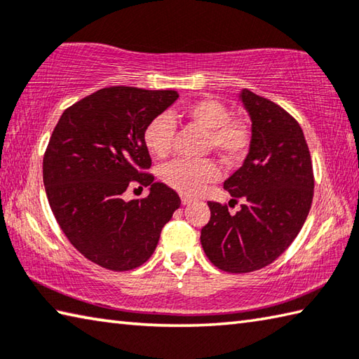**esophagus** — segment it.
<instances>
[{
    "label": "esophagus",
    "instance_id": "34e87169",
    "mask_svg": "<svg viewBox=\"0 0 359 359\" xmlns=\"http://www.w3.org/2000/svg\"><path fill=\"white\" fill-rule=\"evenodd\" d=\"M180 199H182V204H184V205L191 204V199L188 198V196H180Z\"/></svg>",
    "mask_w": 359,
    "mask_h": 359
}]
</instances>
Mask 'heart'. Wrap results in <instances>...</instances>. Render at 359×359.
Listing matches in <instances>:
<instances>
[{
	"label": "heart",
	"instance_id": "b5f03b06",
	"mask_svg": "<svg viewBox=\"0 0 359 359\" xmlns=\"http://www.w3.org/2000/svg\"><path fill=\"white\" fill-rule=\"evenodd\" d=\"M187 119L208 132V147L221 158L233 163L245 157L250 147V130L240 119H232L229 109L215 99H199L184 109ZM175 126L168 114H160L147 123L142 141L155 158H165L171 152ZM161 180L182 194L199 193L219 177V169L212 160H174L161 168Z\"/></svg>",
	"mask_w": 359,
	"mask_h": 359
}]
</instances>
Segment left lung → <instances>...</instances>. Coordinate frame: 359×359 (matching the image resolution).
I'll return each instance as SVG.
<instances>
[{
	"instance_id": "left-lung-1",
	"label": "left lung",
	"mask_w": 359,
	"mask_h": 359,
	"mask_svg": "<svg viewBox=\"0 0 359 359\" xmlns=\"http://www.w3.org/2000/svg\"><path fill=\"white\" fill-rule=\"evenodd\" d=\"M251 119V141L243 165L224 180L233 202H208L210 221L202 227L201 245L219 270L250 273L276 260L295 240L308 217L314 174L302 127L276 103L242 89Z\"/></svg>"
}]
</instances>
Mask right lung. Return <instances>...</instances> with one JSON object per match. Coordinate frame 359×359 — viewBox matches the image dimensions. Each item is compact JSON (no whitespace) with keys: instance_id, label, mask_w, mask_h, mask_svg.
<instances>
[{"instance_id":"1","label":"right lung","mask_w":359,"mask_h":359,"mask_svg":"<svg viewBox=\"0 0 359 359\" xmlns=\"http://www.w3.org/2000/svg\"><path fill=\"white\" fill-rule=\"evenodd\" d=\"M177 90L113 86L84 97L62 113L43 157L51 212L69 242L90 262L133 270L152 256L180 198L142 171L152 165L142 133L174 105ZM130 181L149 196L126 203Z\"/></svg>"}]
</instances>
